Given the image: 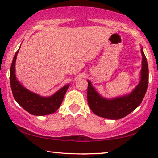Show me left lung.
<instances>
[{
    "instance_id": "obj_1",
    "label": "left lung",
    "mask_w": 158,
    "mask_h": 158,
    "mask_svg": "<svg viewBox=\"0 0 158 158\" xmlns=\"http://www.w3.org/2000/svg\"><path fill=\"white\" fill-rule=\"evenodd\" d=\"M141 52V80L130 94L113 99H106L101 96L91 85V83L88 81V103L96 115L109 119H120L137 109L142 103L148 89L149 70L148 62L142 49Z\"/></svg>"
}]
</instances>
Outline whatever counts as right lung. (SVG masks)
Wrapping results in <instances>:
<instances>
[{
    "label": "right lung",
    "instance_id": "1",
    "mask_svg": "<svg viewBox=\"0 0 158 158\" xmlns=\"http://www.w3.org/2000/svg\"><path fill=\"white\" fill-rule=\"evenodd\" d=\"M19 50L15 54L10 69V88L15 100L23 109L32 115L44 116L54 113L61 105L69 84L49 97H42L29 91L21 85L15 75V62Z\"/></svg>",
    "mask_w": 158,
    "mask_h": 158
}]
</instances>
